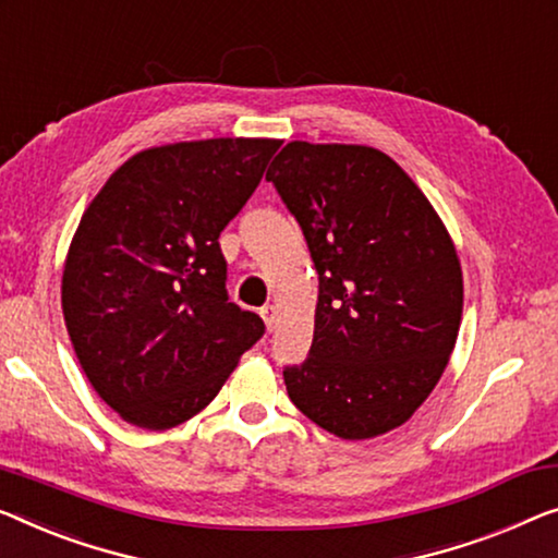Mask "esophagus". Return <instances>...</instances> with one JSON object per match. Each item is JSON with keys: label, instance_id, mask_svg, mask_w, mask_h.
<instances>
[{"label": "esophagus", "instance_id": "34e87169", "mask_svg": "<svg viewBox=\"0 0 558 558\" xmlns=\"http://www.w3.org/2000/svg\"><path fill=\"white\" fill-rule=\"evenodd\" d=\"M260 318L265 320V328L272 330V328H276V320H278V307L276 305H263L260 307Z\"/></svg>", "mask_w": 558, "mask_h": 558}]
</instances>
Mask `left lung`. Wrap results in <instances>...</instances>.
I'll return each instance as SVG.
<instances>
[{
	"label": "left lung",
	"instance_id": "obj_1",
	"mask_svg": "<svg viewBox=\"0 0 558 558\" xmlns=\"http://www.w3.org/2000/svg\"><path fill=\"white\" fill-rule=\"evenodd\" d=\"M272 182L318 270L311 355L282 371L290 401L343 440L403 426L459 338L463 272L421 187L365 145L280 149Z\"/></svg>",
	"mask_w": 558,
	"mask_h": 558
}]
</instances>
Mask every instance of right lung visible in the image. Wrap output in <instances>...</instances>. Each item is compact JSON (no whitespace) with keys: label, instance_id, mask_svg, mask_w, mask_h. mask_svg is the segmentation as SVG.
Instances as JSON below:
<instances>
[{"label":"right lung","instance_id":"right-lung-1","mask_svg":"<svg viewBox=\"0 0 558 558\" xmlns=\"http://www.w3.org/2000/svg\"><path fill=\"white\" fill-rule=\"evenodd\" d=\"M280 140L149 147L82 215L62 272L72 348L97 396L147 430L218 396L263 320L228 301L220 232L260 185Z\"/></svg>","mask_w":558,"mask_h":558}]
</instances>
